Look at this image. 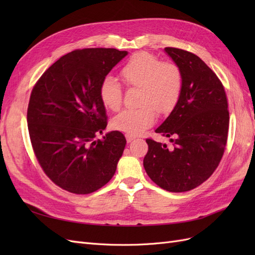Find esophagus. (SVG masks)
<instances>
[{
    "instance_id": "34e87169",
    "label": "esophagus",
    "mask_w": 255,
    "mask_h": 255,
    "mask_svg": "<svg viewBox=\"0 0 255 255\" xmlns=\"http://www.w3.org/2000/svg\"><path fill=\"white\" fill-rule=\"evenodd\" d=\"M126 139H127V141L128 142H130V141H133L134 139H135V137L134 136H132V135H126Z\"/></svg>"
}]
</instances>
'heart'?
Masks as SVG:
<instances>
[{"label": "heart", "instance_id": "heart-1", "mask_svg": "<svg viewBox=\"0 0 255 255\" xmlns=\"http://www.w3.org/2000/svg\"><path fill=\"white\" fill-rule=\"evenodd\" d=\"M120 76L128 87L141 88L138 110L123 111L112 120V127L128 135L136 136L155 121L156 112L166 115L176 106L183 90V73L180 66L170 60L161 61L148 52L136 53L120 70ZM100 100L107 110L117 112L122 105L120 85L111 76L101 82Z\"/></svg>", "mask_w": 255, "mask_h": 255}]
</instances>
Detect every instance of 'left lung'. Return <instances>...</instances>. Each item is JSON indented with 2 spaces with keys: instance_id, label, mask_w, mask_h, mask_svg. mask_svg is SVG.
<instances>
[{
  "instance_id": "left-lung-1",
  "label": "left lung",
  "mask_w": 255,
  "mask_h": 255,
  "mask_svg": "<svg viewBox=\"0 0 255 255\" xmlns=\"http://www.w3.org/2000/svg\"><path fill=\"white\" fill-rule=\"evenodd\" d=\"M183 73L176 106L155 132L169 137L172 146L146 138L143 167L160 188L183 192L196 188L217 169L228 141L229 110L225 87L196 54L165 48Z\"/></svg>"
}]
</instances>
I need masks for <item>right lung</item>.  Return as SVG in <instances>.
I'll return each mask as SVG.
<instances>
[{
    "label": "right lung",
    "instance_id": "right-lung-1",
    "mask_svg": "<svg viewBox=\"0 0 255 255\" xmlns=\"http://www.w3.org/2000/svg\"><path fill=\"white\" fill-rule=\"evenodd\" d=\"M126 55L113 48L74 50L33 87L27 128L34 154L49 179L72 194L88 195L109 183L125 150L119 130L97 136L107 126L100 85Z\"/></svg>",
    "mask_w": 255,
    "mask_h": 255
}]
</instances>
